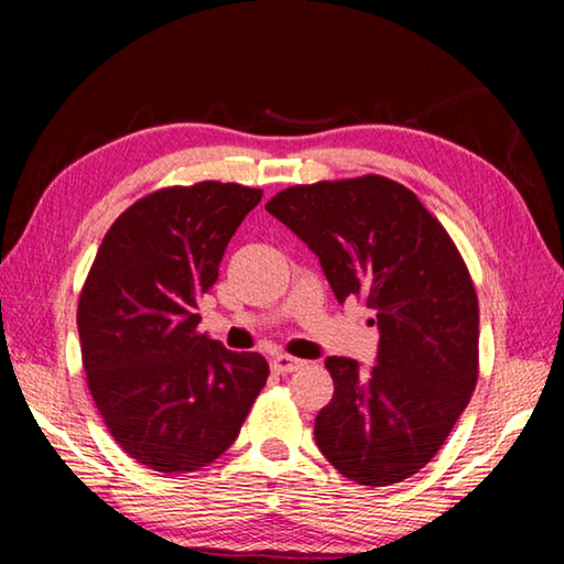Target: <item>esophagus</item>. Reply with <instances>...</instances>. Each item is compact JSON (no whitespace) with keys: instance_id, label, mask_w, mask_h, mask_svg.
<instances>
[{"instance_id":"1","label":"esophagus","mask_w":564,"mask_h":564,"mask_svg":"<svg viewBox=\"0 0 564 564\" xmlns=\"http://www.w3.org/2000/svg\"><path fill=\"white\" fill-rule=\"evenodd\" d=\"M303 366H305L303 360H299V358H291V356H275V358L271 360V368H273V373H279V376H289V373H295V370L303 368Z\"/></svg>"}]
</instances>
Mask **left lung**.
Instances as JSON below:
<instances>
[{"label": "left lung", "instance_id": "1", "mask_svg": "<svg viewBox=\"0 0 564 564\" xmlns=\"http://www.w3.org/2000/svg\"><path fill=\"white\" fill-rule=\"evenodd\" d=\"M265 212L318 256L338 303L376 311V366L330 356L316 443L336 470L386 488L433 460L477 383L480 316L467 265L413 191L386 176L291 186Z\"/></svg>", "mask_w": 564, "mask_h": 564}]
</instances>
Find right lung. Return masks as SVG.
Segmentation results:
<instances>
[{
  "label": "right lung",
  "mask_w": 564,
  "mask_h": 564,
  "mask_svg": "<svg viewBox=\"0 0 564 564\" xmlns=\"http://www.w3.org/2000/svg\"><path fill=\"white\" fill-rule=\"evenodd\" d=\"M261 188H159L104 236L76 308L89 393L113 441L156 473H194L234 445L269 378L261 352L198 333V301Z\"/></svg>",
  "instance_id": "1"
}]
</instances>
